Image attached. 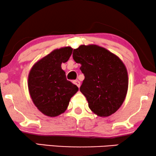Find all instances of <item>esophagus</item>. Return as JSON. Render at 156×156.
I'll return each instance as SVG.
<instances>
[{"label": "esophagus", "instance_id": "obj_1", "mask_svg": "<svg viewBox=\"0 0 156 156\" xmlns=\"http://www.w3.org/2000/svg\"><path fill=\"white\" fill-rule=\"evenodd\" d=\"M74 84H76V86H77L79 88H80V82L79 80H74Z\"/></svg>", "mask_w": 156, "mask_h": 156}]
</instances>
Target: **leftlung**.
Segmentation results:
<instances>
[{"label": "left lung", "instance_id": "obj_1", "mask_svg": "<svg viewBox=\"0 0 156 156\" xmlns=\"http://www.w3.org/2000/svg\"><path fill=\"white\" fill-rule=\"evenodd\" d=\"M74 60L81 65L84 80L80 91L89 107L97 116L106 117L116 112L126 96L129 78L124 64L116 55L96 44L74 49Z\"/></svg>", "mask_w": 156, "mask_h": 156}]
</instances>
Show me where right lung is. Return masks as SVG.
<instances>
[{"label":"right lung","mask_w":156,"mask_h":156,"mask_svg":"<svg viewBox=\"0 0 156 156\" xmlns=\"http://www.w3.org/2000/svg\"><path fill=\"white\" fill-rule=\"evenodd\" d=\"M72 49H56L37 61L28 75V89L33 103L42 114L55 117L67 108L78 87L66 78L62 63L68 61Z\"/></svg>","instance_id":"obj_1"}]
</instances>
